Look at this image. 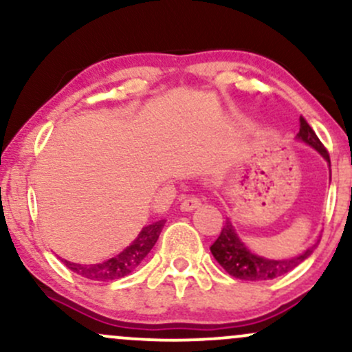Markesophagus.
<instances>
[{"label":"esophagus","mask_w":352,"mask_h":352,"mask_svg":"<svg viewBox=\"0 0 352 352\" xmlns=\"http://www.w3.org/2000/svg\"><path fill=\"white\" fill-rule=\"evenodd\" d=\"M200 205H201V200L199 197H187V199L180 204V210L182 212H193V210L199 208Z\"/></svg>","instance_id":"esophagus-1"}]
</instances>
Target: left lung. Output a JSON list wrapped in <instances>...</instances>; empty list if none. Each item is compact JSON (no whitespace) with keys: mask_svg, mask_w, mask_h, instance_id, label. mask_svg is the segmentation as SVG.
Instances as JSON below:
<instances>
[{"mask_svg":"<svg viewBox=\"0 0 352 352\" xmlns=\"http://www.w3.org/2000/svg\"><path fill=\"white\" fill-rule=\"evenodd\" d=\"M296 139L311 145L329 164L331 168L328 151L321 144V140L318 139V135L314 134L311 125L306 122L305 117H300V132H298ZM314 246L316 245H313L306 252L298 254V256L289 258V260H270V258L254 254L252 250L246 248V245L240 240V236L235 232L232 221L227 220L225 221V227L221 228L220 236L217 238L215 243L210 246V252H212L213 258L220 263L221 268L228 274H232V276L238 278V280L265 281L292 272V270L296 268L298 265L302 263L313 253Z\"/></svg>","mask_w":352,"mask_h":352,"instance_id":"1","label":"left lung"}]
</instances>
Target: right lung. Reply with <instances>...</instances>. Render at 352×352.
<instances>
[{
  "label": "right lung",
  "mask_w": 352,
  "mask_h": 352,
  "mask_svg": "<svg viewBox=\"0 0 352 352\" xmlns=\"http://www.w3.org/2000/svg\"><path fill=\"white\" fill-rule=\"evenodd\" d=\"M165 225V220L153 221V223L147 225L140 230V233L137 238L132 241L127 248L122 250L116 256L109 258V260L102 261V263L96 265H79V263H71V261L63 260L64 265L67 268L72 270L74 273L80 274V276L87 278L92 281H112L119 280V278L127 276L129 273H132L134 270L142 263V260L151 253L153 245L159 240L160 232H162Z\"/></svg>",
  "instance_id": "1"
}]
</instances>
